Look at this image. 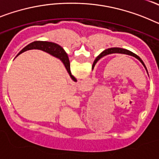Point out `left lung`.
<instances>
[{
  "mask_svg": "<svg viewBox=\"0 0 159 159\" xmlns=\"http://www.w3.org/2000/svg\"><path fill=\"white\" fill-rule=\"evenodd\" d=\"M111 53H121V54H127V55H129V56H132V57H135L136 59H138V60H139L140 62H141L142 64H143V66H144V67H145V68H146L145 64H144V63H143V60L140 59L139 57H138L137 55L134 54V53H133L132 52L128 51V50H127V49L120 48H112L107 49V50L103 51L102 53H101L100 55H99V56H98V57H97L96 59H95V62H94L93 64H95V63H96L97 60H99V59L102 58V57H104V56H106V55H108V54H111ZM146 70H147V68H146Z\"/></svg>",
  "mask_w": 159,
  "mask_h": 159,
  "instance_id": "left-lung-1",
  "label": "left lung"
}]
</instances>
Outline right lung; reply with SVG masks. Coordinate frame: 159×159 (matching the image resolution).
<instances>
[{
    "label": "right lung",
    "mask_w": 159,
    "mask_h": 159,
    "mask_svg": "<svg viewBox=\"0 0 159 159\" xmlns=\"http://www.w3.org/2000/svg\"><path fill=\"white\" fill-rule=\"evenodd\" d=\"M31 49H40L42 51L47 52L49 54L52 55L54 57H58L60 60L63 62V64L65 66L66 69H67V72L70 75L71 78L74 79L75 77L71 75V71H70V61L68 57H67V53L64 52V49L58 45L57 43H52V42H47V41H35L32 43H29V45H27L25 48H24L20 51V53L24 52L27 51V50H31Z\"/></svg>",
    "instance_id": "1"
}]
</instances>
